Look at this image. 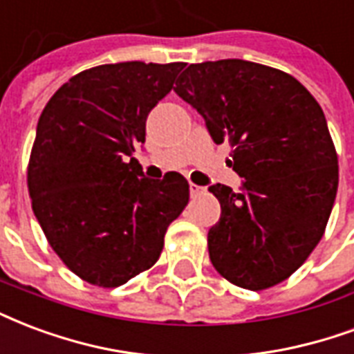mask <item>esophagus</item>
Segmentation results:
<instances>
[{"instance_id": "esophagus-1", "label": "esophagus", "mask_w": 354, "mask_h": 354, "mask_svg": "<svg viewBox=\"0 0 354 354\" xmlns=\"http://www.w3.org/2000/svg\"><path fill=\"white\" fill-rule=\"evenodd\" d=\"M204 187H201V185L197 184H189V193H191V197H201V195H204Z\"/></svg>"}]
</instances>
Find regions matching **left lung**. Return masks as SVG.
I'll list each match as a JSON object with an SVG mask.
<instances>
[{
	"label": "left lung",
	"mask_w": 354,
	"mask_h": 354,
	"mask_svg": "<svg viewBox=\"0 0 354 354\" xmlns=\"http://www.w3.org/2000/svg\"><path fill=\"white\" fill-rule=\"evenodd\" d=\"M178 95L229 142L240 191L210 185L221 216L208 230L210 261L225 279L268 289L310 257L330 217L337 156L313 95L279 69L245 59L191 64Z\"/></svg>",
	"instance_id": "8db88e82"
}]
</instances>
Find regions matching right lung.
Instances as JSON below:
<instances>
[{
    "mask_svg": "<svg viewBox=\"0 0 354 354\" xmlns=\"http://www.w3.org/2000/svg\"><path fill=\"white\" fill-rule=\"evenodd\" d=\"M184 64L122 62L65 82L44 106L28 167L33 214L69 270L120 287L151 268L189 201L182 174L144 178L133 151Z\"/></svg>",
    "mask_w": 354,
    "mask_h": 354,
    "instance_id": "add662e5",
    "label": "right lung"
}]
</instances>
